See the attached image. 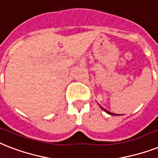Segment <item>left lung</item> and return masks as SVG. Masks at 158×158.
Here are the masks:
<instances>
[{"instance_id":"left-lung-1","label":"left lung","mask_w":158,"mask_h":158,"mask_svg":"<svg viewBox=\"0 0 158 158\" xmlns=\"http://www.w3.org/2000/svg\"><path fill=\"white\" fill-rule=\"evenodd\" d=\"M100 107H101V109H102L103 110H105V111H106V113H108V114H110V115H115V114H113V113H111V112H110V111H109V110H106V109H105V108H103L102 106H100Z\"/></svg>"}]
</instances>
